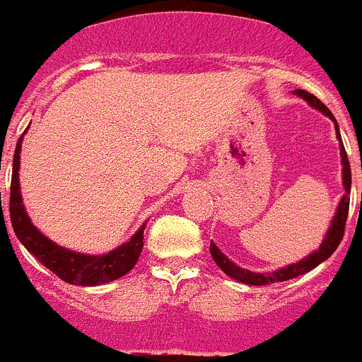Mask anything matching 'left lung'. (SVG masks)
<instances>
[{
    "label": "left lung",
    "instance_id": "left-lung-1",
    "mask_svg": "<svg viewBox=\"0 0 362 362\" xmlns=\"http://www.w3.org/2000/svg\"><path fill=\"white\" fill-rule=\"evenodd\" d=\"M296 95L303 97L310 106H313L315 110H318L320 113H324L325 117L331 118L334 122V129H336V138L339 139V153H341V164H343V187H345V194H343L341 202H339L338 210L334 214V219H332L331 226H329L327 233H325L324 242L320 244L318 251H313L311 255H308L306 258H303L300 262L292 263V265H286L285 269L274 270V272H251L247 269H242L238 267L237 263H233L231 259H228L223 252L219 251L214 242H210V255H212L214 262L219 265V269L223 270L224 274H228L230 278H233L235 281H240L244 285H270V283H281V281H288V279L297 278V276H303L310 270H313L315 267L320 265L322 262L329 258L332 252L338 249L339 242H341L343 233H345V224H346V216H349V205H350V185H352V171H350V163L349 157H346L345 146H343L341 141V134H339V127L338 122H336L334 115L329 111V107L325 104H322L313 93L306 92V90H296Z\"/></svg>",
    "mask_w": 362,
    "mask_h": 362
}]
</instances>
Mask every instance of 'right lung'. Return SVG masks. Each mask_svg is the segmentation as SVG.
<instances>
[{
	"label": "right lung",
	"instance_id": "obj_1",
	"mask_svg": "<svg viewBox=\"0 0 362 362\" xmlns=\"http://www.w3.org/2000/svg\"><path fill=\"white\" fill-rule=\"evenodd\" d=\"M26 131H24V134H26ZM23 136L17 141L16 153H13L12 184H10V221H12V228L17 238L42 265L47 267L59 279L70 283V285L97 286L115 281V279L127 274L141 255L145 224L132 235L131 240L122 244L120 247L113 249V251L106 252V255H83V252L70 251V249L62 247V245L49 240L44 233H40L33 226L23 205L19 187Z\"/></svg>",
	"mask_w": 362,
	"mask_h": 362
}]
</instances>
